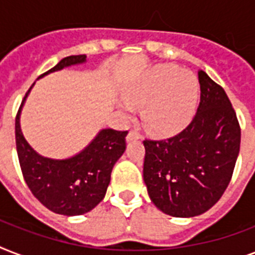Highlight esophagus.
Listing matches in <instances>:
<instances>
[{
  "mask_svg": "<svg viewBox=\"0 0 255 255\" xmlns=\"http://www.w3.org/2000/svg\"><path fill=\"white\" fill-rule=\"evenodd\" d=\"M140 133L136 129H131L127 135V141H133V140H139Z\"/></svg>",
  "mask_w": 255,
  "mask_h": 255,
  "instance_id": "34e87169",
  "label": "esophagus"
}]
</instances>
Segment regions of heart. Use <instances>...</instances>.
I'll return each instance as SVG.
<instances>
[{"label":"heart","mask_w":255,"mask_h":255,"mask_svg":"<svg viewBox=\"0 0 255 255\" xmlns=\"http://www.w3.org/2000/svg\"><path fill=\"white\" fill-rule=\"evenodd\" d=\"M131 103L143 104L144 126L161 136L174 135L190 123L197 108L200 83L193 73L174 65L149 70L127 92ZM124 110L129 106L123 103Z\"/></svg>","instance_id":"1"}]
</instances>
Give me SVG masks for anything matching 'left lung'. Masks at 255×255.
Returning <instances> with one entry per match:
<instances>
[{
  "label": "left lung",
  "instance_id": "1",
  "mask_svg": "<svg viewBox=\"0 0 255 255\" xmlns=\"http://www.w3.org/2000/svg\"><path fill=\"white\" fill-rule=\"evenodd\" d=\"M200 106L188 127L144 140L143 177L151 201L172 217L205 213L221 198L240 153L241 128L221 86L198 71Z\"/></svg>",
  "mask_w": 255,
  "mask_h": 255
}]
</instances>
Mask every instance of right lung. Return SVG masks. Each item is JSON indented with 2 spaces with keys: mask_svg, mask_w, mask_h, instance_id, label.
<instances>
[{
  "mask_svg": "<svg viewBox=\"0 0 255 255\" xmlns=\"http://www.w3.org/2000/svg\"><path fill=\"white\" fill-rule=\"evenodd\" d=\"M86 61V55L66 57L39 78ZM33 86L26 92L15 118V144L23 178L34 197L54 213L67 217L87 213L106 196L112 168L126 151L128 131L100 129L87 147L69 159L39 155L26 141L19 123L22 107Z\"/></svg>",
  "mask_w": 255,
  "mask_h": 255,
  "instance_id": "obj_1",
  "label": "right lung"
}]
</instances>
